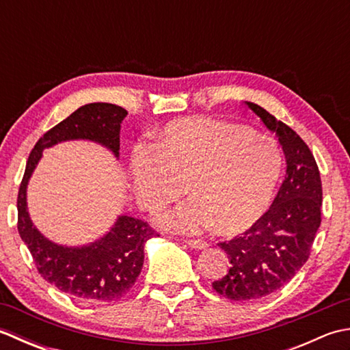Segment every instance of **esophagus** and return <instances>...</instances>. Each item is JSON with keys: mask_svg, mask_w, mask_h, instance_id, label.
Masks as SVG:
<instances>
[{"mask_svg": "<svg viewBox=\"0 0 350 350\" xmlns=\"http://www.w3.org/2000/svg\"><path fill=\"white\" fill-rule=\"evenodd\" d=\"M187 245L191 248H196V250H204L207 248V242L206 241H202V239H197V241H187Z\"/></svg>", "mask_w": 350, "mask_h": 350, "instance_id": "34e87169", "label": "esophagus"}]
</instances>
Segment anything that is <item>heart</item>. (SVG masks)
<instances>
[{"mask_svg":"<svg viewBox=\"0 0 350 350\" xmlns=\"http://www.w3.org/2000/svg\"><path fill=\"white\" fill-rule=\"evenodd\" d=\"M282 173L277 143L247 126L212 118H182L156 137V152L139 150L131 176L137 203L156 211L185 194L189 202L159 215L163 228L221 236L254 227L269 211Z\"/></svg>","mask_w":350,"mask_h":350,"instance_id":"heart-1","label":"heart"}]
</instances>
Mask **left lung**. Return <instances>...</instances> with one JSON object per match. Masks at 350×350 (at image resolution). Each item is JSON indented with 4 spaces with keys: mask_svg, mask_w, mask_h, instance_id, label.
I'll use <instances>...</instances> for the list:
<instances>
[{
    "mask_svg": "<svg viewBox=\"0 0 350 350\" xmlns=\"http://www.w3.org/2000/svg\"><path fill=\"white\" fill-rule=\"evenodd\" d=\"M275 133L286 158V179L269 211L257 224L218 247L230 260L228 272L212 286L232 301H258L277 292L306 265L321 226L322 182L308 146L286 123L245 102Z\"/></svg>",
    "mask_w": 350,
    "mask_h": 350,
    "instance_id": "left-lung-1",
    "label": "left lung"
}]
</instances>
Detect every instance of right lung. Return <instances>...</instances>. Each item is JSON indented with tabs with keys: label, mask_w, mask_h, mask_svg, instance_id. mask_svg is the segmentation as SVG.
Masks as SVG:
<instances>
[{
	"label": "right lung",
	"mask_w": 350,
	"mask_h": 350,
	"mask_svg": "<svg viewBox=\"0 0 350 350\" xmlns=\"http://www.w3.org/2000/svg\"><path fill=\"white\" fill-rule=\"evenodd\" d=\"M126 109L113 103H88L54 126L28 156L18 194V232L42 277L84 302L118 301L135 284L144 263L146 242L156 236L147 222L118 215L105 234L84 245H63L44 236L29 217L27 189L44 148L66 141H92L120 156V123Z\"/></svg>",
	"instance_id": "add662e5"
}]
</instances>
